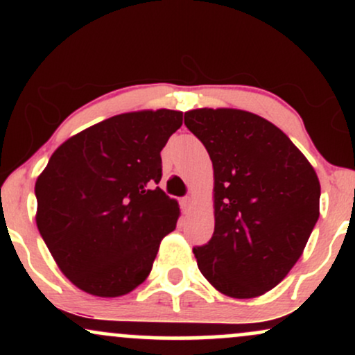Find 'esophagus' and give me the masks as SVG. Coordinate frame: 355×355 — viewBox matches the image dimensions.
Instances as JSON below:
<instances>
[{"label":"esophagus","mask_w":355,"mask_h":355,"mask_svg":"<svg viewBox=\"0 0 355 355\" xmlns=\"http://www.w3.org/2000/svg\"><path fill=\"white\" fill-rule=\"evenodd\" d=\"M191 203H193V200H191V197H185V198H182V202H180V205H182V210L183 211H187L191 207Z\"/></svg>","instance_id":"obj_1"}]
</instances>
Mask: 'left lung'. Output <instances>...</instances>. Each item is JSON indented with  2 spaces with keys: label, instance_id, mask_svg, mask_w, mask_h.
Listing matches in <instances>:
<instances>
[{
  "label": "left lung",
  "instance_id": "left-lung-1",
  "mask_svg": "<svg viewBox=\"0 0 355 355\" xmlns=\"http://www.w3.org/2000/svg\"><path fill=\"white\" fill-rule=\"evenodd\" d=\"M185 125L214 165L215 230L193 248L197 266L222 294H266L295 266L319 218L315 170L282 130L255 113L190 110Z\"/></svg>",
  "mask_w": 355,
  "mask_h": 355
}]
</instances>
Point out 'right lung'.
<instances>
[{
    "instance_id": "obj_1",
    "label": "right lung",
    "mask_w": 355,
    "mask_h": 355,
    "mask_svg": "<svg viewBox=\"0 0 355 355\" xmlns=\"http://www.w3.org/2000/svg\"><path fill=\"white\" fill-rule=\"evenodd\" d=\"M177 110L115 115L61 144L35 183L36 225L56 266L96 297H120L152 270L180 209L155 183Z\"/></svg>"
}]
</instances>
